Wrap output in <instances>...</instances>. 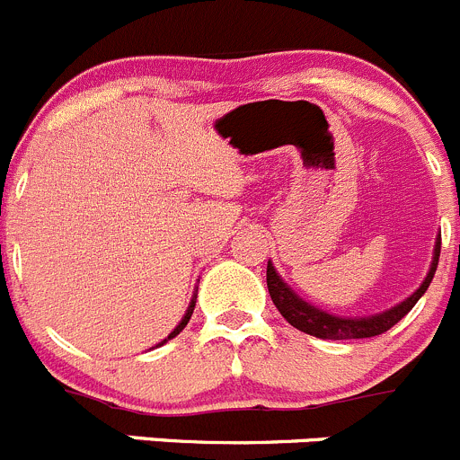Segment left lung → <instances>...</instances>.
<instances>
[{"label": "left lung", "mask_w": 460, "mask_h": 460, "mask_svg": "<svg viewBox=\"0 0 460 460\" xmlns=\"http://www.w3.org/2000/svg\"><path fill=\"white\" fill-rule=\"evenodd\" d=\"M438 259H440V235L436 238L433 244V259L431 268H429L427 277L420 283V288L413 295L404 299V302L394 304L388 311L375 313V315H363V317H342V315H332V313L322 311V308L313 306L311 302L299 297L288 283L279 277L277 268L272 265V261H268V290L270 297H272L274 306L279 308L288 324H293L299 332L308 333V336L322 338V341H351V338H372L379 336V333L388 332L390 327H394L411 308L418 304V299L427 293L429 283H431L433 274H436Z\"/></svg>", "instance_id": "left-lung-1"}]
</instances>
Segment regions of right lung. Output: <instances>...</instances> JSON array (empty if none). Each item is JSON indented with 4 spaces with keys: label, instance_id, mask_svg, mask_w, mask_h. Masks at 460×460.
Segmentation results:
<instances>
[{
    "label": "right lung",
    "instance_id": "obj_1",
    "mask_svg": "<svg viewBox=\"0 0 460 460\" xmlns=\"http://www.w3.org/2000/svg\"><path fill=\"white\" fill-rule=\"evenodd\" d=\"M195 302H197V293H192V299H190V304H188L186 313H183L181 322H179L177 327H174V329H172V332H170V336H167V338H165V341H161V342H158V345H156V347L165 345V342H167V341H172V338H174V336H179V333H181V332H183V327H186V324H188V320H190L192 311H195Z\"/></svg>",
    "mask_w": 460,
    "mask_h": 460
}]
</instances>
